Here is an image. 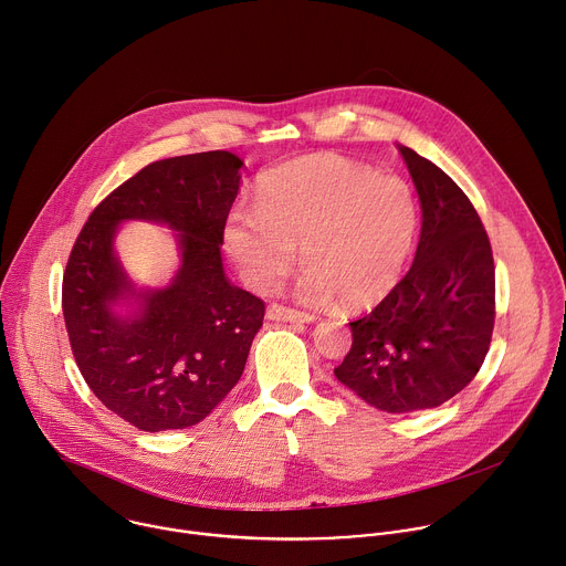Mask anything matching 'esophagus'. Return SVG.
Listing matches in <instances>:
<instances>
[{
    "label": "esophagus",
    "instance_id": "obj_1",
    "mask_svg": "<svg viewBox=\"0 0 566 566\" xmlns=\"http://www.w3.org/2000/svg\"><path fill=\"white\" fill-rule=\"evenodd\" d=\"M268 318H272V321H290V323H310V321H314L312 314L298 312V310L281 305V303H270L268 305Z\"/></svg>",
    "mask_w": 566,
    "mask_h": 566
}]
</instances>
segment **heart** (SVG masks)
Returning a JSON list of instances; mask_svg holds the SVG:
<instances>
[{"mask_svg":"<svg viewBox=\"0 0 566 566\" xmlns=\"http://www.w3.org/2000/svg\"><path fill=\"white\" fill-rule=\"evenodd\" d=\"M256 211H234L224 245L245 281L274 290L296 261L305 263L303 303L366 305L399 281L415 245L419 207L412 187L342 156H305L259 178Z\"/></svg>","mask_w":566,"mask_h":566,"instance_id":"heart-1","label":"heart"}]
</instances>
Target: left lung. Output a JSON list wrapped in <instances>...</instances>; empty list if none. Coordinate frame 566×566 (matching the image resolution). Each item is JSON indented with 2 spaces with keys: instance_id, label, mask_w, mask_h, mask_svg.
Wrapping results in <instances>:
<instances>
[{
  "instance_id": "8db88e82",
  "label": "left lung",
  "mask_w": 566,
  "mask_h": 566,
  "mask_svg": "<svg viewBox=\"0 0 566 566\" xmlns=\"http://www.w3.org/2000/svg\"><path fill=\"white\" fill-rule=\"evenodd\" d=\"M421 200L408 274L350 323L353 348L336 379L366 403L403 415L434 408L480 373L495 325V265L484 224L458 182L401 147Z\"/></svg>"
}]
</instances>
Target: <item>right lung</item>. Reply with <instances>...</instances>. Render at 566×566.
Wrapping results in <instances>:
<instances>
[{"instance_id": "1", "label": "right lung", "mask_w": 566, "mask_h": 566, "mask_svg": "<svg viewBox=\"0 0 566 566\" xmlns=\"http://www.w3.org/2000/svg\"><path fill=\"white\" fill-rule=\"evenodd\" d=\"M243 160L202 151L147 165L113 189L75 239L62 279V312L75 364L93 395L132 426L160 432L202 421L239 384L265 303L224 279L220 245ZM178 229L184 265L144 312L107 305L130 286L112 254L120 219Z\"/></svg>"}]
</instances>
